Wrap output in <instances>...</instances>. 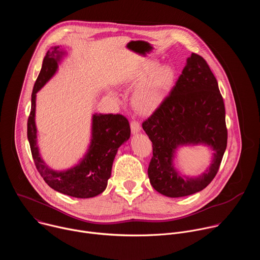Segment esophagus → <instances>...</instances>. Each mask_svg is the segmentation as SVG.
I'll use <instances>...</instances> for the list:
<instances>
[{
    "label": "esophagus",
    "mask_w": 260,
    "mask_h": 260,
    "mask_svg": "<svg viewBox=\"0 0 260 260\" xmlns=\"http://www.w3.org/2000/svg\"><path fill=\"white\" fill-rule=\"evenodd\" d=\"M131 129H132L133 134H137V133H139L141 131V125H140L138 120H135V119L132 120V122H131Z\"/></svg>",
    "instance_id": "34e87169"
}]
</instances>
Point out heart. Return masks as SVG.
Returning <instances> with one entry per match:
<instances>
[{"label": "heart", "instance_id": "b5f03b06", "mask_svg": "<svg viewBox=\"0 0 260 260\" xmlns=\"http://www.w3.org/2000/svg\"><path fill=\"white\" fill-rule=\"evenodd\" d=\"M154 68V63H149L137 74V80L143 81L146 79L138 88L134 98L136 105L142 109L153 107L157 103L161 92L169 86L173 79V70L170 67H159L152 73Z\"/></svg>", "mask_w": 260, "mask_h": 260}]
</instances>
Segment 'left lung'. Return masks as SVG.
Returning <instances> with one entry per match:
<instances>
[{"mask_svg": "<svg viewBox=\"0 0 260 260\" xmlns=\"http://www.w3.org/2000/svg\"><path fill=\"white\" fill-rule=\"evenodd\" d=\"M152 142L148 177L153 188L169 198L193 194L215 178L228 145L225 108L209 64L192 53L170 93L142 123ZM206 143L214 151L209 169L199 177L181 176L172 158L178 145Z\"/></svg>", "mask_w": 260, "mask_h": 260, "instance_id": "1", "label": "left lung"}]
</instances>
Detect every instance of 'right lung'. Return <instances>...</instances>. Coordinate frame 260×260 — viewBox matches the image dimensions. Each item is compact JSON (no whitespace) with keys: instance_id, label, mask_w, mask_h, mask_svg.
<instances>
[{"instance_id":"obj_1","label":"right lung","mask_w":260,"mask_h":260,"mask_svg":"<svg viewBox=\"0 0 260 260\" xmlns=\"http://www.w3.org/2000/svg\"><path fill=\"white\" fill-rule=\"evenodd\" d=\"M58 48L59 46H54L47 51L39 76L35 82L30 113L27 119V139L35 166L52 189L73 198L89 199L106 189L113 160L119 146L129 139L131 126L128 120L121 114H94L91 144L81 162L63 172H55L45 165L37 146L36 93L56 72L57 63L62 55Z\"/></svg>"}]
</instances>
